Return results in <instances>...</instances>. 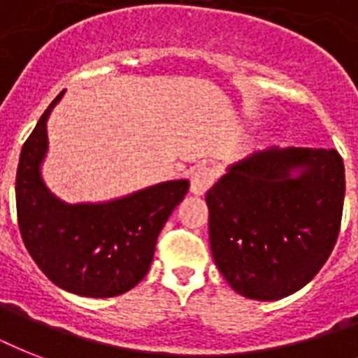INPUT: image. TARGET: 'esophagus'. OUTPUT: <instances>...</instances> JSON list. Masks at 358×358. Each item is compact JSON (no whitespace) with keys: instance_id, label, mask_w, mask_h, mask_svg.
I'll list each match as a JSON object with an SVG mask.
<instances>
[{"instance_id":"1","label":"esophagus","mask_w":358,"mask_h":358,"mask_svg":"<svg viewBox=\"0 0 358 358\" xmlns=\"http://www.w3.org/2000/svg\"><path fill=\"white\" fill-rule=\"evenodd\" d=\"M215 180H217V169L212 165H199L191 173V191L195 195H204Z\"/></svg>"}]
</instances>
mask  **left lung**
Instances as JSON below:
<instances>
[{"label":"left lung","instance_id":"8db88e82","mask_svg":"<svg viewBox=\"0 0 358 358\" xmlns=\"http://www.w3.org/2000/svg\"><path fill=\"white\" fill-rule=\"evenodd\" d=\"M344 193L334 148H269L236 163L206 193L215 266L243 297L292 295L333 252Z\"/></svg>","mask_w":358,"mask_h":358}]
</instances>
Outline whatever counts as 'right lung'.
<instances>
[{
	"label": "right lung",
	"instance_id": "add662e5",
	"mask_svg": "<svg viewBox=\"0 0 358 358\" xmlns=\"http://www.w3.org/2000/svg\"><path fill=\"white\" fill-rule=\"evenodd\" d=\"M59 94L22 146L16 171V213L24 245L59 288L83 297H115L145 278L157 236L187 195L189 182L173 180L106 204H64L46 189L41 163L46 120Z\"/></svg>",
	"mask_w": 358,
	"mask_h": 358
}]
</instances>
